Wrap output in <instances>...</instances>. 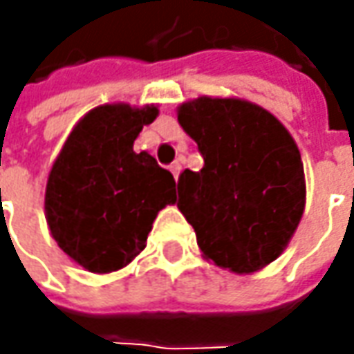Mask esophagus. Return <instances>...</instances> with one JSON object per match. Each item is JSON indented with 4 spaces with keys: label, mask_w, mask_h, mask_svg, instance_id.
I'll return each instance as SVG.
<instances>
[{
    "label": "esophagus",
    "mask_w": 354,
    "mask_h": 354,
    "mask_svg": "<svg viewBox=\"0 0 354 354\" xmlns=\"http://www.w3.org/2000/svg\"><path fill=\"white\" fill-rule=\"evenodd\" d=\"M169 171L173 173V177H175V181L179 179V173H181V163L179 161H175V163H171Z\"/></svg>",
    "instance_id": "34e87169"
}]
</instances>
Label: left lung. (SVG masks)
Listing matches in <instances>:
<instances>
[{"label":"left lung","mask_w":354,"mask_h":354,"mask_svg":"<svg viewBox=\"0 0 354 354\" xmlns=\"http://www.w3.org/2000/svg\"><path fill=\"white\" fill-rule=\"evenodd\" d=\"M177 120L205 159L203 169H185L177 183V207L203 256L234 274L262 270L286 250L306 209L292 133L242 98L198 96L177 108Z\"/></svg>","instance_id":"obj_1"}]
</instances>
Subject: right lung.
<instances>
[{
    "label": "right lung",
    "mask_w": 354,
    "mask_h": 354,
    "mask_svg": "<svg viewBox=\"0 0 354 354\" xmlns=\"http://www.w3.org/2000/svg\"><path fill=\"white\" fill-rule=\"evenodd\" d=\"M159 114L156 104H104L78 120L45 189L50 236L92 274L128 266L145 248L157 212L173 205L175 179L133 142Z\"/></svg>",
    "instance_id": "add662e5"
}]
</instances>
